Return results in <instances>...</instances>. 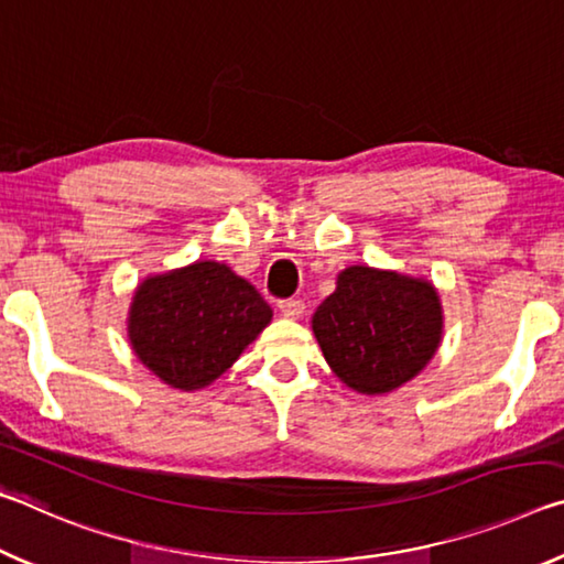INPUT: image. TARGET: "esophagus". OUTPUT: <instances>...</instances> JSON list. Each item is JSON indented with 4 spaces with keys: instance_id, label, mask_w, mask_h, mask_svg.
Instances as JSON below:
<instances>
[{
    "instance_id": "1",
    "label": "esophagus",
    "mask_w": 564,
    "mask_h": 564,
    "mask_svg": "<svg viewBox=\"0 0 564 564\" xmlns=\"http://www.w3.org/2000/svg\"><path fill=\"white\" fill-rule=\"evenodd\" d=\"M279 308L285 318H301L305 311V303L301 299H285L279 303Z\"/></svg>"
}]
</instances>
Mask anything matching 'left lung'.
<instances>
[{"label": "left lung", "instance_id": "8db88e82", "mask_svg": "<svg viewBox=\"0 0 564 564\" xmlns=\"http://www.w3.org/2000/svg\"><path fill=\"white\" fill-rule=\"evenodd\" d=\"M311 328L343 383L362 395H386L433 360L445 318L433 281L348 265L313 313Z\"/></svg>", "mask_w": 564, "mask_h": 564}]
</instances>
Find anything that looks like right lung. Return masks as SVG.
Masks as SVG:
<instances>
[{
    "label": "right lung",
    "mask_w": 564,
    "mask_h": 564,
    "mask_svg": "<svg viewBox=\"0 0 564 564\" xmlns=\"http://www.w3.org/2000/svg\"><path fill=\"white\" fill-rule=\"evenodd\" d=\"M271 318L261 293L226 263L196 261L137 285L127 336L151 373L191 393L224 376Z\"/></svg>",
    "instance_id": "right-lung-1"
}]
</instances>
